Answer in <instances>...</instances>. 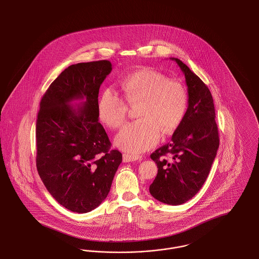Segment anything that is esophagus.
Returning a JSON list of instances; mask_svg holds the SVG:
<instances>
[{
	"mask_svg": "<svg viewBox=\"0 0 259 259\" xmlns=\"http://www.w3.org/2000/svg\"><path fill=\"white\" fill-rule=\"evenodd\" d=\"M142 156L138 154H129V153H124V162H132V161L141 160Z\"/></svg>",
	"mask_w": 259,
	"mask_h": 259,
	"instance_id": "esophagus-1",
	"label": "esophagus"
}]
</instances>
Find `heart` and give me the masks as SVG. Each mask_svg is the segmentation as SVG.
Instances as JSON below:
<instances>
[{
    "instance_id": "1",
    "label": "heart",
    "mask_w": 259,
    "mask_h": 259,
    "mask_svg": "<svg viewBox=\"0 0 259 259\" xmlns=\"http://www.w3.org/2000/svg\"><path fill=\"white\" fill-rule=\"evenodd\" d=\"M121 85L129 104L141 102L138 109L140 119L125 126L116 136L117 147L131 153L145 151L160 141L163 131L171 134L182 123L188 96L181 81L145 67L127 74ZM97 111L104 123L116 129L126 120L128 105L114 89L106 88L99 97Z\"/></svg>"
}]
</instances>
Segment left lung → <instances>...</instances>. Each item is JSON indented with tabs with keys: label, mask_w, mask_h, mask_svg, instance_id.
I'll list each match as a JSON object with an SVG mask.
<instances>
[{
	"label": "left lung",
	"mask_w": 259,
	"mask_h": 259,
	"mask_svg": "<svg viewBox=\"0 0 259 259\" xmlns=\"http://www.w3.org/2000/svg\"><path fill=\"white\" fill-rule=\"evenodd\" d=\"M172 60L185 74L188 107L171 142L150 154L158 172L149 185V192L162 203L176 206L195 196L206 182L220 137L209 88L185 63L178 58Z\"/></svg>",
	"instance_id": "obj_1"
}]
</instances>
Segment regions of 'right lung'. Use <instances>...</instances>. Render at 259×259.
Returning <instances> with one entry per match:
<instances>
[{"mask_svg": "<svg viewBox=\"0 0 259 259\" xmlns=\"http://www.w3.org/2000/svg\"><path fill=\"white\" fill-rule=\"evenodd\" d=\"M111 72L108 60L69 66L50 84L36 125L37 170L52 197L84 213L107 198L122 154L99 122V89ZM85 98L73 108L70 102Z\"/></svg>", "mask_w": 259, "mask_h": 259, "instance_id": "right-lung-1", "label": "right lung"}]
</instances>
